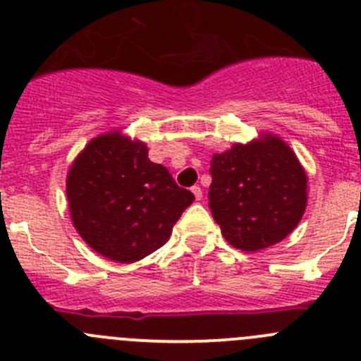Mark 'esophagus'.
Instances as JSON below:
<instances>
[{
    "instance_id": "34e87169",
    "label": "esophagus",
    "mask_w": 361,
    "mask_h": 361,
    "mask_svg": "<svg viewBox=\"0 0 361 361\" xmlns=\"http://www.w3.org/2000/svg\"><path fill=\"white\" fill-rule=\"evenodd\" d=\"M191 191H193L195 198H197V200H200V198H202V188L200 186H193V188H191Z\"/></svg>"
}]
</instances>
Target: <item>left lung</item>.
I'll return each mask as SVG.
<instances>
[{
    "instance_id": "1",
    "label": "left lung",
    "mask_w": 361,
    "mask_h": 361,
    "mask_svg": "<svg viewBox=\"0 0 361 361\" xmlns=\"http://www.w3.org/2000/svg\"><path fill=\"white\" fill-rule=\"evenodd\" d=\"M209 207L234 248L257 252L293 232L307 207V175L281 140L234 145L211 161Z\"/></svg>"
}]
</instances>
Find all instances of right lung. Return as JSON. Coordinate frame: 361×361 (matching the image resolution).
<instances>
[{"label": "right lung", "mask_w": 361, "mask_h": 361, "mask_svg": "<svg viewBox=\"0 0 361 361\" xmlns=\"http://www.w3.org/2000/svg\"><path fill=\"white\" fill-rule=\"evenodd\" d=\"M67 198L72 221L90 248L129 264L156 252L193 204L147 147L118 133L92 140L71 166Z\"/></svg>", "instance_id": "add662e5"}]
</instances>
